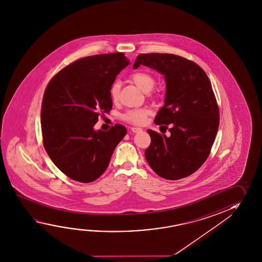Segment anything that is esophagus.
Instances as JSON below:
<instances>
[{
	"label": "esophagus",
	"instance_id": "esophagus-1",
	"mask_svg": "<svg viewBox=\"0 0 262 262\" xmlns=\"http://www.w3.org/2000/svg\"><path fill=\"white\" fill-rule=\"evenodd\" d=\"M130 129H132V132H133V133H139V132H141V130H142V129H141V128H137V127H132V128H130Z\"/></svg>",
	"mask_w": 262,
	"mask_h": 262
}]
</instances>
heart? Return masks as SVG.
I'll list each match as a JSON object with an SVG mask.
<instances>
[{"instance_id":"1","label":"heart","mask_w":262,"mask_h":262,"mask_svg":"<svg viewBox=\"0 0 262 262\" xmlns=\"http://www.w3.org/2000/svg\"><path fill=\"white\" fill-rule=\"evenodd\" d=\"M129 79L136 85V86L144 92H148L152 90L155 86V78L151 74L146 71H135L133 72ZM120 84L119 82H114L110 88V97L113 102H117L120 99ZM150 111L148 107H139L133 108L125 112L122 115V119L134 125H142L146 121L148 115L150 114Z\"/></svg>"}]
</instances>
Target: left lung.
<instances>
[{
  "mask_svg": "<svg viewBox=\"0 0 262 262\" xmlns=\"http://www.w3.org/2000/svg\"><path fill=\"white\" fill-rule=\"evenodd\" d=\"M144 64L163 74L166 81L163 106L155 123L170 137L148 129L150 144L145 158L159 176L178 180L191 176L209 156L219 126V110L210 80L193 61L172 54H141L133 69Z\"/></svg>",
  "mask_w": 262,
  "mask_h": 262,
  "instance_id": "1",
  "label": "left lung"
}]
</instances>
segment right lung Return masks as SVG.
I'll list each match as a JSON object with an SVG mask.
<instances>
[{
  "label": "right lung",
  "instance_id": "1",
  "mask_svg": "<svg viewBox=\"0 0 262 262\" xmlns=\"http://www.w3.org/2000/svg\"><path fill=\"white\" fill-rule=\"evenodd\" d=\"M129 61L123 53L82 57L52 77L41 107L43 144L52 162L70 179L97 180L127 129L115 124L107 132L93 127L112 111L110 88Z\"/></svg>",
  "mask_w": 262,
  "mask_h": 262
}]
</instances>
